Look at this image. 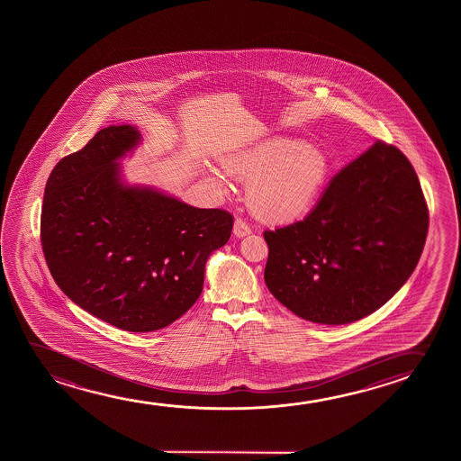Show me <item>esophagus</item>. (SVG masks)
<instances>
[{
    "mask_svg": "<svg viewBox=\"0 0 461 461\" xmlns=\"http://www.w3.org/2000/svg\"><path fill=\"white\" fill-rule=\"evenodd\" d=\"M250 231L252 230H250L246 221H242V219L234 221L233 233L236 238H244L247 234H250Z\"/></svg>",
    "mask_w": 461,
    "mask_h": 461,
    "instance_id": "34e87169",
    "label": "esophagus"
}]
</instances>
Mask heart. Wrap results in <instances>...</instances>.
Listing matches in <instances>:
<instances>
[{
  "instance_id": "1",
  "label": "heart",
  "mask_w": 461,
  "mask_h": 461,
  "mask_svg": "<svg viewBox=\"0 0 461 461\" xmlns=\"http://www.w3.org/2000/svg\"><path fill=\"white\" fill-rule=\"evenodd\" d=\"M231 175L249 183L247 202L261 221L285 223L301 219L326 189L332 173L328 154L309 140L274 135L223 158ZM206 179L217 189L223 181L208 170Z\"/></svg>"
}]
</instances>
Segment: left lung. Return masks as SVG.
<instances>
[{
  "label": "left lung",
  "instance_id": "8db88e82",
  "mask_svg": "<svg viewBox=\"0 0 461 461\" xmlns=\"http://www.w3.org/2000/svg\"><path fill=\"white\" fill-rule=\"evenodd\" d=\"M427 231L416 171L395 146L376 141L330 179L303 221L265 231V282L303 320L357 321L406 284Z\"/></svg>",
  "mask_w": 461,
  "mask_h": 461
}]
</instances>
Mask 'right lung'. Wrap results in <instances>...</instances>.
Listing matches in <instances>:
<instances>
[{
  "label": "right lung",
  "mask_w": 461,
  "mask_h": 461,
  "mask_svg": "<svg viewBox=\"0 0 461 461\" xmlns=\"http://www.w3.org/2000/svg\"><path fill=\"white\" fill-rule=\"evenodd\" d=\"M140 141L137 127H105L58 162L45 184L41 242L72 303L114 328L152 332L196 303L233 215L124 183L120 158Z\"/></svg>",
  "instance_id": "obj_1"
}]
</instances>
